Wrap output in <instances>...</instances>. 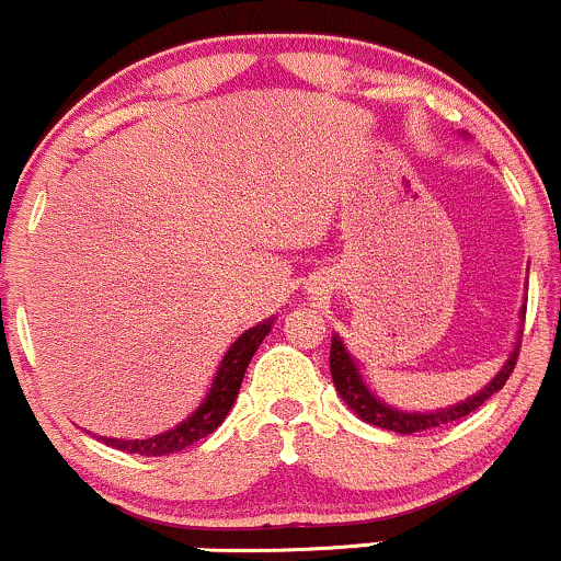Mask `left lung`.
<instances>
[{"label":"left lung","instance_id":"8db88e82","mask_svg":"<svg viewBox=\"0 0 561 561\" xmlns=\"http://www.w3.org/2000/svg\"><path fill=\"white\" fill-rule=\"evenodd\" d=\"M527 310V305L522 307V312ZM524 323V316H522ZM519 323V327H522ZM519 340H522V329L516 334V345L511 351L505 364L500 366V371L490 382L484 385L481 390H476L473 396H468L466 401H457L451 407L444 409H433V412H409V409H399V407H390L385 403L375 390L366 385L364 375L358 369V360L353 358L351 351L345 347V340L340 334H331V353H329V369H331V379H334V388L340 393V399L351 407V412L358 414L364 423L385 427V431H396V433H420L427 431V427H438V425H447L451 420H460L466 414L476 412L492 393H497L500 388L505 385V379L511 377L516 364V353H519Z\"/></svg>","mask_w":561,"mask_h":561}]
</instances>
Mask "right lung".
I'll return each mask as SVG.
<instances>
[{
    "label": "right lung",
    "mask_w": 561,
    "mask_h": 561,
    "mask_svg": "<svg viewBox=\"0 0 561 561\" xmlns=\"http://www.w3.org/2000/svg\"><path fill=\"white\" fill-rule=\"evenodd\" d=\"M275 316H270L267 321L256 323V327L245 329L238 340L232 342L230 351L225 353L221 358L219 369H216L214 382H210L206 399L201 401V407L184 417L182 423H176L168 431L158 433V436H149V438H106L99 436V442H104L106 447H114L119 451H128V455H144V457H162V455H171V451H182L186 447H192L195 442L201 438L210 436L225 417L230 414L234 399H238V390L243 385V375L249 369L251 358L262 345L264 336L273 331Z\"/></svg>",
    "instance_id": "add662e5"
}]
</instances>
